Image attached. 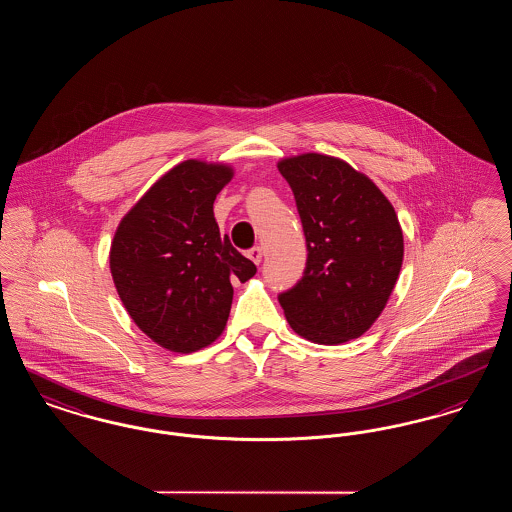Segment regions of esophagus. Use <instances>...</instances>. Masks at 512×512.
<instances>
[{
  "mask_svg": "<svg viewBox=\"0 0 512 512\" xmlns=\"http://www.w3.org/2000/svg\"><path fill=\"white\" fill-rule=\"evenodd\" d=\"M263 255H265V251H263V247H251L249 251H247V257L255 263V265H259L261 261H263Z\"/></svg>",
  "mask_w": 512,
  "mask_h": 512,
  "instance_id": "esophagus-1",
  "label": "esophagus"
}]
</instances>
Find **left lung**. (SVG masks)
<instances>
[{
	"instance_id": "left-lung-1",
	"label": "left lung",
	"mask_w": 512,
	"mask_h": 512,
	"mask_svg": "<svg viewBox=\"0 0 512 512\" xmlns=\"http://www.w3.org/2000/svg\"><path fill=\"white\" fill-rule=\"evenodd\" d=\"M301 217L307 265L278 301L295 334L322 345L363 336L384 311L403 265V232L378 186L338 157L278 163Z\"/></svg>"
}]
</instances>
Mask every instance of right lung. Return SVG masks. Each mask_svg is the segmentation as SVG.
<instances>
[{
	"label": "right lung",
	"instance_id": "add662e5",
	"mask_svg": "<svg viewBox=\"0 0 512 512\" xmlns=\"http://www.w3.org/2000/svg\"><path fill=\"white\" fill-rule=\"evenodd\" d=\"M222 163L188 159L161 176L124 215L109 265L122 305L161 347L192 353L226 326L232 280L257 267L220 236L213 203L232 180Z\"/></svg>",
	"mask_w": 512,
	"mask_h": 512
}]
</instances>
